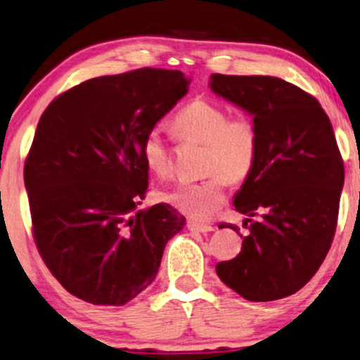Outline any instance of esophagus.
Segmentation results:
<instances>
[{
    "mask_svg": "<svg viewBox=\"0 0 360 360\" xmlns=\"http://www.w3.org/2000/svg\"><path fill=\"white\" fill-rule=\"evenodd\" d=\"M188 229L192 230V232H197V233H207V232H212V230H214L212 225H205V224H200V221H193V220L188 221Z\"/></svg>",
    "mask_w": 360,
    "mask_h": 360,
    "instance_id": "obj_1",
    "label": "esophagus"
}]
</instances>
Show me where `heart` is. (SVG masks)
Listing matches in <instances>:
<instances>
[{"label": "heart", "instance_id": "1", "mask_svg": "<svg viewBox=\"0 0 360 360\" xmlns=\"http://www.w3.org/2000/svg\"><path fill=\"white\" fill-rule=\"evenodd\" d=\"M172 128L179 140L203 145L202 172L207 176L173 185L163 192V200L192 219H210L227 198V181L238 185L254 172L260 150L255 122L243 113L229 117L214 101L195 98L175 115ZM140 152L155 175L172 172V150L157 128L145 133Z\"/></svg>", "mask_w": 360, "mask_h": 360}]
</instances>
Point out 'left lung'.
I'll use <instances>...</instances> for the list:
<instances>
[{"mask_svg":"<svg viewBox=\"0 0 360 360\" xmlns=\"http://www.w3.org/2000/svg\"><path fill=\"white\" fill-rule=\"evenodd\" d=\"M210 88L254 117L260 139L233 202L250 233L217 275L252 302L283 299L316 275L334 240L344 162L332 123L312 95L282 78L214 73Z\"/></svg>","mask_w":360,"mask_h":360,"instance_id":"left-lung-1","label":"left lung"}]
</instances>
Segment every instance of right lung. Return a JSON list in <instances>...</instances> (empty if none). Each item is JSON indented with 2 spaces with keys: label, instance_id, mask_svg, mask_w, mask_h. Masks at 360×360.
I'll return each mask as SVG.
<instances>
[{
  "label": "right lung",
  "instance_id": "1",
  "mask_svg": "<svg viewBox=\"0 0 360 360\" xmlns=\"http://www.w3.org/2000/svg\"><path fill=\"white\" fill-rule=\"evenodd\" d=\"M187 86L179 70L91 78L39 118L25 162L31 232L53 277L85 302H130L184 229L185 217L168 203L135 208L148 188L141 140Z\"/></svg>",
  "mask_w": 360,
  "mask_h": 360
}]
</instances>
